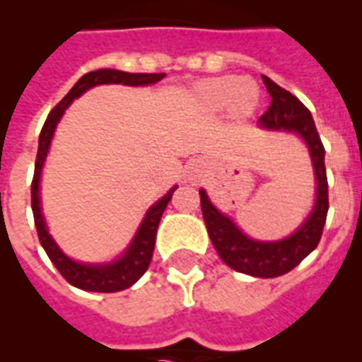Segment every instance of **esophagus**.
<instances>
[{
  "mask_svg": "<svg viewBox=\"0 0 362 362\" xmlns=\"http://www.w3.org/2000/svg\"><path fill=\"white\" fill-rule=\"evenodd\" d=\"M201 175V163L199 161H193L192 165H189V176H199Z\"/></svg>",
  "mask_w": 362,
  "mask_h": 362,
  "instance_id": "esophagus-1",
  "label": "esophagus"
}]
</instances>
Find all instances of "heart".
Segmentation results:
<instances>
[{
  "label": "heart",
  "instance_id": "1",
  "mask_svg": "<svg viewBox=\"0 0 362 362\" xmlns=\"http://www.w3.org/2000/svg\"><path fill=\"white\" fill-rule=\"evenodd\" d=\"M199 101L209 110L229 109L233 116L244 118L257 107L259 90L255 82L238 76H216L197 86Z\"/></svg>",
  "mask_w": 362,
  "mask_h": 362
}]
</instances>
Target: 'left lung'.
Returning a JSON list of instances; mask_svg holds the SVG:
<instances>
[{
	"label": "left lung",
	"instance_id": "left-lung-1",
	"mask_svg": "<svg viewBox=\"0 0 362 362\" xmlns=\"http://www.w3.org/2000/svg\"><path fill=\"white\" fill-rule=\"evenodd\" d=\"M267 92L270 93V107L261 118L259 127L269 131L295 133L308 148L315 176V201L308 218L300 223L297 231L281 240H255L242 233L235 221L210 203L204 189H199L201 210L209 237L214 244L221 261L242 274L255 278H276L293 270L308 253L320 244L321 233L325 227L329 210V192H327L325 148L321 144L320 133L315 129L310 110L293 93L280 88L269 76L263 75Z\"/></svg>",
	"mask_w": 362,
	"mask_h": 362
}]
</instances>
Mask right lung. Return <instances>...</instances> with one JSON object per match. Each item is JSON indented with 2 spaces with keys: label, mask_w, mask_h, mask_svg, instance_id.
<instances>
[{
  "label": "right lung",
  "mask_w": 362,
  "mask_h": 362,
  "mask_svg": "<svg viewBox=\"0 0 362 362\" xmlns=\"http://www.w3.org/2000/svg\"><path fill=\"white\" fill-rule=\"evenodd\" d=\"M165 76V73H125L118 69H98L92 73H86L81 76L76 84L69 90V93L59 101L48 115L47 122L42 125L41 135H39V150H37L35 159V173H33V182H31V210H33V220H35L37 235L39 242L45 247V252L54 263V267L59 270V274L69 281L71 286L84 289V291L95 293H116L122 289H127L146 272L148 264L152 261L153 246H156V233L163 210L167 209L173 193L178 186H173L158 203H153L148 209L146 216L142 218L141 226L136 229L135 237L129 242V246L125 247V252L120 257L110 261V263H81L65 255L59 246L54 242L52 235L48 233L47 221L41 210V173L45 159L48 156V148L52 142L56 125L62 120L65 109L69 107L76 98H81L82 93L88 92L90 88L99 86V84H124V86H150L156 84Z\"/></svg>",
  "instance_id": "1"
}]
</instances>
